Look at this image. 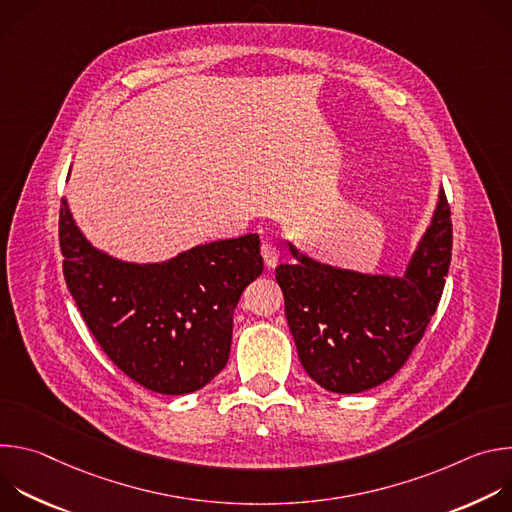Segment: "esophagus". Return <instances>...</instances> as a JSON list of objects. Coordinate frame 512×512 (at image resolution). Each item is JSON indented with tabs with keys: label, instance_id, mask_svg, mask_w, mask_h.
Listing matches in <instances>:
<instances>
[{
	"label": "esophagus",
	"instance_id": "34e87169",
	"mask_svg": "<svg viewBox=\"0 0 512 512\" xmlns=\"http://www.w3.org/2000/svg\"><path fill=\"white\" fill-rule=\"evenodd\" d=\"M261 257H263V261H265L267 267H275L279 253H277V249H275L273 243L263 241V245H261Z\"/></svg>",
	"mask_w": 512,
	"mask_h": 512
}]
</instances>
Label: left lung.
Here are the masks:
<instances>
[{
	"label": "left lung",
	"instance_id": "left-lung-1",
	"mask_svg": "<svg viewBox=\"0 0 512 512\" xmlns=\"http://www.w3.org/2000/svg\"><path fill=\"white\" fill-rule=\"evenodd\" d=\"M296 265L275 279L306 373L332 393H362L389 381L407 362L440 304L452 261L446 192L403 277L330 267L289 245Z\"/></svg>",
	"mask_w": 512,
	"mask_h": 512
}]
</instances>
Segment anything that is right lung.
I'll use <instances>...</instances> for the list:
<instances>
[{
	"label": "right lung",
	"mask_w": 512,
	"mask_h": 512,
	"mask_svg": "<svg viewBox=\"0 0 512 512\" xmlns=\"http://www.w3.org/2000/svg\"><path fill=\"white\" fill-rule=\"evenodd\" d=\"M58 239L68 291L129 379L186 395L225 369L233 312L263 271L259 235L198 245L164 263H125L83 237L62 198Z\"/></svg>",
	"instance_id": "add662e5"
}]
</instances>
